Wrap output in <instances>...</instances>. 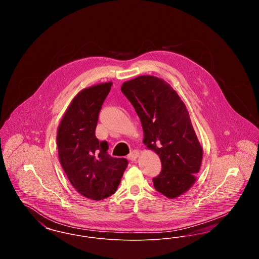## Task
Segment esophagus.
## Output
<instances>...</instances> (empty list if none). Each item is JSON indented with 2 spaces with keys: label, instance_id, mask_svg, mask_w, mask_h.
I'll return each instance as SVG.
<instances>
[{
  "label": "esophagus",
  "instance_id": "obj_1",
  "mask_svg": "<svg viewBox=\"0 0 259 259\" xmlns=\"http://www.w3.org/2000/svg\"><path fill=\"white\" fill-rule=\"evenodd\" d=\"M138 156H139V151H138V150H132V151L128 154L127 158L130 161H135L136 159L138 158Z\"/></svg>",
  "mask_w": 259,
  "mask_h": 259
}]
</instances>
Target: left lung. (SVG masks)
<instances>
[{
	"label": "left lung",
	"instance_id": "left-lung-1",
	"mask_svg": "<svg viewBox=\"0 0 259 259\" xmlns=\"http://www.w3.org/2000/svg\"><path fill=\"white\" fill-rule=\"evenodd\" d=\"M121 91L141 119L144 144L160 158L154 188L167 198L179 197L195 183L203 158L185 103L168 82L153 75L125 81Z\"/></svg>",
	"mask_w": 259,
	"mask_h": 259
}]
</instances>
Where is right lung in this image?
<instances>
[{
    "label": "right lung",
    "mask_w": 259,
    "mask_h": 259,
    "mask_svg": "<svg viewBox=\"0 0 259 259\" xmlns=\"http://www.w3.org/2000/svg\"><path fill=\"white\" fill-rule=\"evenodd\" d=\"M111 87L106 82L81 90L57 131L59 160L70 183L82 196L97 201L116 191L128 165L125 158L111 157L108 143L95 136L99 112Z\"/></svg>",
    "instance_id": "add662e5"
}]
</instances>
